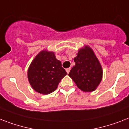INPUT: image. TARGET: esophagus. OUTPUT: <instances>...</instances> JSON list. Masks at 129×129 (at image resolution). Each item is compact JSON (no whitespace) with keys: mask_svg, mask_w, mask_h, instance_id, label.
Here are the masks:
<instances>
[{"mask_svg":"<svg viewBox=\"0 0 129 129\" xmlns=\"http://www.w3.org/2000/svg\"><path fill=\"white\" fill-rule=\"evenodd\" d=\"M70 70H71V68H68V69H66V72H67V73H68V74H69V73H70Z\"/></svg>","mask_w":129,"mask_h":129,"instance_id":"1","label":"esophagus"}]
</instances>
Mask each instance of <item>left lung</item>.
Here are the masks:
<instances>
[{
  "label": "left lung",
  "mask_w": 129,
  "mask_h": 129,
  "mask_svg": "<svg viewBox=\"0 0 129 129\" xmlns=\"http://www.w3.org/2000/svg\"><path fill=\"white\" fill-rule=\"evenodd\" d=\"M75 65L69 73L79 89L84 92L95 91L103 77V69L93 50L88 46L78 50L74 57Z\"/></svg>",
  "instance_id": "left-lung-1"
}]
</instances>
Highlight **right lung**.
Masks as SVG:
<instances>
[{
    "instance_id": "obj_1",
    "label": "right lung",
    "mask_w": 129,
    "mask_h": 129,
    "mask_svg": "<svg viewBox=\"0 0 129 129\" xmlns=\"http://www.w3.org/2000/svg\"><path fill=\"white\" fill-rule=\"evenodd\" d=\"M67 75L55 53L43 50L36 55L28 69V79L36 91L43 95L54 91Z\"/></svg>"
}]
</instances>
